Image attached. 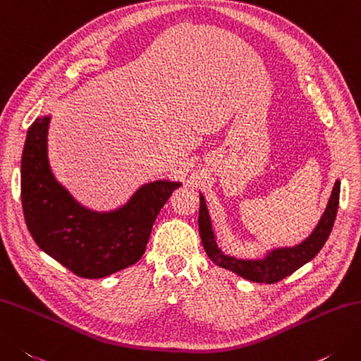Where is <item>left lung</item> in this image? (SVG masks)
<instances>
[{
	"label": "left lung",
	"mask_w": 361,
	"mask_h": 361,
	"mask_svg": "<svg viewBox=\"0 0 361 361\" xmlns=\"http://www.w3.org/2000/svg\"><path fill=\"white\" fill-rule=\"evenodd\" d=\"M338 203H340V181L335 183V188L331 190L327 209L321 217L319 224L314 231L310 235L305 241L289 249H277L272 250L263 259H238L219 250L214 241L213 230H211L209 216L207 211L204 199L200 195V211H199V231L204 247V252L217 266L225 267L231 272H235L241 277L257 281V283H277L283 280L294 271H298L300 266L313 259L317 252L322 249V245L330 236V231L334 228Z\"/></svg>",
	"instance_id": "left-lung-1"
}]
</instances>
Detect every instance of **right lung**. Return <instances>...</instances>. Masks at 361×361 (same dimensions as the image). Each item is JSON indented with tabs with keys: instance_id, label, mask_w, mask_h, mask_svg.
I'll return each mask as SVG.
<instances>
[{
	"instance_id": "add662e5",
	"label": "right lung",
	"mask_w": 361,
	"mask_h": 361,
	"mask_svg": "<svg viewBox=\"0 0 361 361\" xmlns=\"http://www.w3.org/2000/svg\"><path fill=\"white\" fill-rule=\"evenodd\" d=\"M48 123L49 117L35 118L21 157V204L35 244L82 279H102L137 263L161 208L181 185L148 183L112 213L82 208L49 171Z\"/></svg>"
}]
</instances>
